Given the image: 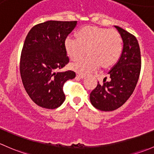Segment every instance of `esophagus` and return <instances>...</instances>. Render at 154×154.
Returning <instances> with one entry per match:
<instances>
[{
    "instance_id": "1",
    "label": "esophagus",
    "mask_w": 154,
    "mask_h": 154,
    "mask_svg": "<svg viewBox=\"0 0 154 154\" xmlns=\"http://www.w3.org/2000/svg\"><path fill=\"white\" fill-rule=\"evenodd\" d=\"M76 77L78 78V79H83V78L85 77V75H84V74L82 73H77L76 75Z\"/></svg>"
}]
</instances>
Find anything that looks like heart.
I'll return each mask as SVG.
<instances>
[{"label": "heart", "instance_id": "heart-1", "mask_svg": "<svg viewBox=\"0 0 154 154\" xmlns=\"http://www.w3.org/2000/svg\"><path fill=\"white\" fill-rule=\"evenodd\" d=\"M65 48L69 58L78 61L86 50L89 55L72 65V69L85 74L99 68L115 64L122 51V38L113 29L85 26L78 30L75 39L67 38Z\"/></svg>", "mask_w": 154, "mask_h": 154}]
</instances>
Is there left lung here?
Segmentation results:
<instances>
[{
  "label": "left lung",
  "instance_id": "1",
  "mask_svg": "<svg viewBox=\"0 0 154 154\" xmlns=\"http://www.w3.org/2000/svg\"><path fill=\"white\" fill-rule=\"evenodd\" d=\"M123 41V50L119 60L108 72L110 81L98 82L90 93V102L101 111H112L126 102L134 91L140 75L141 53L139 43L134 35L115 26Z\"/></svg>",
  "mask_w": 154,
  "mask_h": 154
}]
</instances>
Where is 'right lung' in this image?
I'll use <instances>...</instances> for the list:
<instances>
[{"instance_id":"1","label":"right lung","mask_w":154,"mask_h":154,"mask_svg":"<svg viewBox=\"0 0 154 154\" xmlns=\"http://www.w3.org/2000/svg\"><path fill=\"white\" fill-rule=\"evenodd\" d=\"M76 20H48L35 25L26 35L20 60V72L26 93L37 105L55 109L65 100L63 86L75 77L72 70L57 72L69 63L65 40Z\"/></svg>"}]
</instances>
